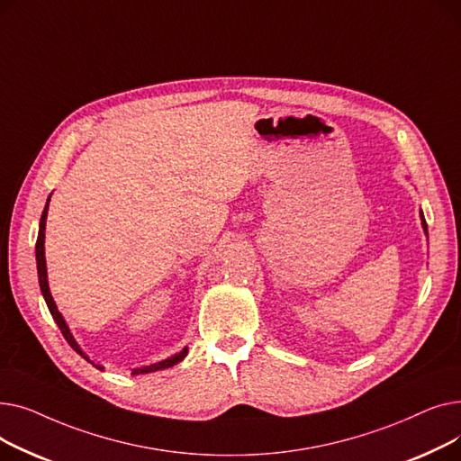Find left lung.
<instances>
[{
  "instance_id": "1",
  "label": "left lung",
  "mask_w": 461,
  "mask_h": 461,
  "mask_svg": "<svg viewBox=\"0 0 461 461\" xmlns=\"http://www.w3.org/2000/svg\"><path fill=\"white\" fill-rule=\"evenodd\" d=\"M420 221H422V228H424V233L428 235V224H426V221H424V214H422V211H420Z\"/></svg>"
}]
</instances>
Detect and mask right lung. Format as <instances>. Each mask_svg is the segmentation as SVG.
Wrapping results in <instances>:
<instances>
[{
  "label": "right lung",
  "mask_w": 461,
  "mask_h": 461,
  "mask_svg": "<svg viewBox=\"0 0 461 461\" xmlns=\"http://www.w3.org/2000/svg\"><path fill=\"white\" fill-rule=\"evenodd\" d=\"M48 202H50V196H48ZM48 202H46V205H44V211H42V214H41V222H39V235H37V245H35V258H37V273H39V285H41V292H42V297H44V301H46V306H48V310H50V313H52V318H54V321L58 323V327H59V330H61V334L65 336V340L68 342V346L75 349L80 357H84L87 362H91L93 366H96V368H103L101 365H95V362L82 351V348L78 346V342L75 340V336L70 334V330H68V327H67V323H65V320H63V316H61V312L58 310V306H56V303H54V299H52V294H50V287H48V275H46V259H44V230H46V216H48ZM186 353H188V348H183V351H179V353H176L174 357H169V358H166V360H160V362H155V365H149V366H143V368H134L132 370V375H140V374H151V372H157V370H164V368H169V366H174V365H177V362H181L185 357H186Z\"/></svg>",
  "instance_id": "1"
}]
</instances>
